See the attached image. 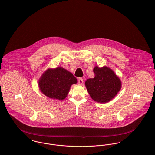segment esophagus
Wrapping results in <instances>:
<instances>
[{"mask_svg":"<svg viewBox=\"0 0 155 155\" xmlns=\"http://www.w3.org/2000/svg\"><path fill=\"white\" fill-rule=\"evenodd\" d=\"M78 83L80 85H82L83 84V78H80L78 80Z\"/></svg>","mask_w":155,"mask_h":155,"instance_id":"obj_1","label":"esophagus"}]
</instances>
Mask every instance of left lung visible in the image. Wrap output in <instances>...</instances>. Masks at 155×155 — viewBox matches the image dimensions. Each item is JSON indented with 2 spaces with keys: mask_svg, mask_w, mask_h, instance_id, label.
Here are the masks:
<instances>
[{
  "mask_svg": "<svg viewBox=\"0 0 155 155\" xmlns=\"http://www.w3.org/2000/svg\"><path fill=\"white\" fill-rule=\"evenodd\" d=\"M94 72L95 77L85 82L90 97L99 103L109 102L121 90V80L112 69L106 66H95Z\"/></svg>",
  "mask_w": 155,
  "mask_h": 155,
  "instance_id": "left-lung-1",
  "label": "left lung"
}]
</instances>
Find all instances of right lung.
Masks as SVG:
<instances>
[{
    "instance_id": "obj_1",
    "label": "right lung",
    "mask_w": 155,
    "mask_h": 155,
    "mask_svg": "<svg viewBox=\"0 0 155 155\" xmlns=\"http://www.w3.org/2000/svg\"><path fill=\"white\" fill-rule=\"evenodd\" d=\"M73 74L63 67L48 68L38 80L40 91L51 99L62 100L67 97L71 86L77 83Z\"/></svg>"
}]
</instances>
